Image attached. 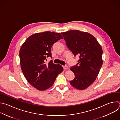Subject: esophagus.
Returning a JSON list of instances; mask_svg holds the SVG:
<instances>
[{"mask_svg":"<svg viewBox=\"0 0 120 120\" xmlns=\"http://www.w3.org/2000/svg\"><path fill=\"white\" fill-rule=\"evenodd\" d=\"M63 68H64V70H67L68 69V66L67 65L63 66Z\"/></svg>","mask_w":120,"mask_h":120,"instance_id":"esophagus-1","label":"esophagus"}]
</instances>
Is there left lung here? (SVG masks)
<instances>
[{"mask_svg":"<svg viewBox=\"0 0 120 120\" xmlns=\"http://www.w3.org/2000/svg\"><path fill=\"white\" fill-rule=\"evenodd\" d=\"M61 34L68 48L75 56L79 57L77 64L70 68L75 78L70 83L78 90H85L96 80L102 67L101 46L93 35L86 32L71 30Z\"/></svg>","mask_w":120,"mask_h":120,"instance_id":"obj_1","label":"left lung"}]
</instances>
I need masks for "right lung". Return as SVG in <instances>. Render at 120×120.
I'll list each match as a JSON object with an SVG mask.
<instances>
[{
    "label": "right lung",
    "instance_id": "right-lung-1",
    "mask_svg": "<svg viewBox=\"0 0 120 120\" xmlns=\"http://www.w3.org/2000/svg\"><path fill=\"white\" fill-rule=\"evenodd\" d=\"M63 37L60 33L45 31L30 36L19 52L21 69L27 81L36 89L45 90L51 87L57 75L64 69L51 60L45 64L47 57H52L53 45Z\"/></svg>",
    "mask_w": 120,
    "mask_h": 120
}]
</instances>
